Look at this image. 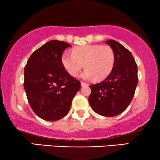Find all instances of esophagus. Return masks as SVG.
Masks as SVG:
<instances>
[{"label": "esophagus", "instance_id": "1", "mask_svg": "<svg viewBox=\"0 0 160 160\" xmlns=\"http://www.w3.org/2000/svg\"><path fill=\"white\" fill-rule=\"evenodd\" d=\"M81 86H82V87H87V86H88V83H84V82L81 81Z\"/></svg>", "mask_w": 160, "mask_h": 160}]
</instances>
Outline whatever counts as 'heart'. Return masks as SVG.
<instances>
[{"label":"heart","instance_id":"b5f03b06","mask_svg":"<svg viewBox=\"0 0 160 160\" xmlns=\"http://www.w3.org/2000/svg\"><path fill=\"white\" fill-rule=\"evenodd\" d=\"M115 59V52L108 45H86L74 48L72 54H63L61 61L71 76H77L84 66L83 77L100 80L111 73Z\"/></svg>","mask_w":160,"mask_h":160}]
</instances>
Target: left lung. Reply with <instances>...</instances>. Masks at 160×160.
<instances>
[{
  "instance_id": "1",
  "label": "left lung",
  "mask_w": 160,
  "mask_h": 160,
  "mask_svg": "<svg viewBox=\"0 0 160 160\" xmlns=\"http://www.w3.org/2000/svg\"><path fill=\"white\" fill-rule=\"evenodd\" d=\"M106 43L115 52V64L103 81L89 86V102L97 114L112 117L124 112L132 101L138 83V65L131 52L120 43L112 39Z\"/></svg>"
}]
</instances>
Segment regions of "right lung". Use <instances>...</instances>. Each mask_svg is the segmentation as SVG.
I'll return each mask as SVG.
<instances>
[{"label":"right lung","instance_id":"add662e5","mask_svg":"<svg viewBox=\"0 0 160 160\" xmlns=\"http://www.w3.org/2000/svg\"><path fill=\"white\" fill-rule=\"evenodd\" d=\"M70 44L52 40L35 51L24 68V89L29 106L38 117L54 122L64 117L81 85L61 61Z\"/></svg>","mask_w":160,"mask_h":160}]
</instances>
